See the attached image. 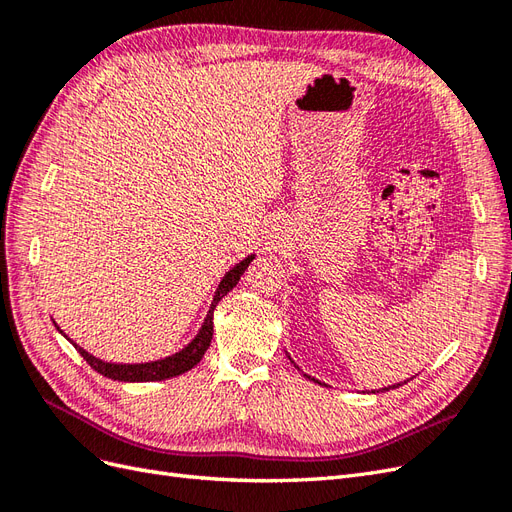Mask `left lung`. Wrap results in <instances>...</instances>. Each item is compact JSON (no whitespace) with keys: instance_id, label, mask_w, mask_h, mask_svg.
Returning a JSON list of instances; mask_svg holds the SVG:
<instances>
[{"instance_id":"obj_1","label":"left lung","mask_w":512,"mask_h":512,"mask_svg":"<svg viewBox=\"0 0 512 512\" xmlns=\"http://www.w3.org/2000/svg\"><path fill=\"white\" fill-rule=\"evenodd\" d=\"M288 354V352H286ZM288 359H290V356H288ZM292 361V359H290ZM294 363V361H292ZM294 367H297V363H294ZM299 369V367H297ZM305 378H309V380H312V382H318L316 378H312V376H307V374H303ZM408 380H404V382H397V384H393V386H384V389H380V391H391V389H397V386H401V384H406ZM318 384H322V386H329V384H324V382H318ZM371 393H376V391H371Z\"/></svg>"}]
</instances>
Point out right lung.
<instances>
[{
  "mask_svg": "<svg viewBox=\"0 0 512 512\" xmlns=\"http://www.w3.org/2000/svg\"><path fill=\"white\" fill-rule=\"evenodd\" d=\"M254 258H256V254H250L247 258H243L222 277V282L218 284V290H215V294H213V301H211V307L207 312V318H205L203 324H200V329L194 335L192 342L185 348H181L179 352L164 356V359L149 361V363H108V361L98 359V356H94V354H89L79 344H74L72 339L57 327V322H55V327H57L59 333H64L66 339H70L72 346L79 350V354L89 363L91 369H96L98 374L111 378V380H117V382H158V380H168V378L181 376V374H185V371H190L194 365H198L200 359L205 356V352L211 344V337H213V309L232 288L237 286V282L241 280V275L245 273L247 267H250V262Z\"/></svg>",
  "mask_w": 512,
  "mask_h": 512,
  "instance_id": "obj_1",
  "label": "right lung"
}]
</instances>
